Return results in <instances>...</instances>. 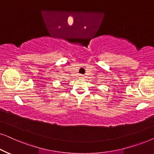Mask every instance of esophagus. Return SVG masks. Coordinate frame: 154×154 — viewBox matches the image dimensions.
<instances>
[{
  "label": "esophagus",
  "instance_id": "1",
  "mask_svg": "<svg viewBox=\"0 0 154 154\" xmlns=\"http://www.w3.org/2000/svg\"><path fill=\"white\" fill-rule=\"evenodd\" d=\"M80 76H81V79H82V76H83V75H80Z\"/></svg>",
  "mask_w": 154,
  "mask_h": 154
}]
</instances>
